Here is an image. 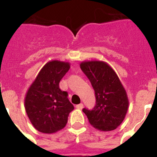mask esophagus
<instances>
[{"mask_svg":"<svg viewBox=\"0 0 157 157\" xmlns=\"http://www.w3.org/2000/svg\"><path fill=\"white\" fill-rule=\"evenodd\" d=\"M82 108H83L82 104H79V105H76V109H79V110H81V109H82Z\"/></svg>","mask_w":157,"mask_h":157,"instance_id":"obj_1","label":"esophagus"}]
</instances>
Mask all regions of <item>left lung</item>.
Wrapping results in <instances>:
<instances>
[{"mask_svg": "<svg viewBox=\"0 0 157 157\" xmlns=\"http://www.w3.org/2000/svg\"><path fill=\"white\" fill-rule=\"evenodd\" d=\"M95 91L96 105L93 110L83 109L89 122L101 131H111L124 120L129 107L127 91L112 67L101 60L80 63Z\"/></svg>", "mask_w": 157, "mask_h": 157, "instance_id": "8db88e82", "label": "left lung"}]
</instances>
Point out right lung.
I'll return each instance as SVG.
<instances>
[{"label":"right lung","instance_id":"1","mask_svg":"<svg viewBox=\"0 0 157 157\" xmlns=\"http://www.w3.org/2000/svg\"><path fill=\"white\" fill-rule=\"evenodd\" d=\"M69 69V62L49 60L27 90L25 110L33 127L39 132L53 134L62 130L74 109L67 92L59 87V81Z\"/></svg>","mask_w":157,"mask_h":157}]
</instances>
